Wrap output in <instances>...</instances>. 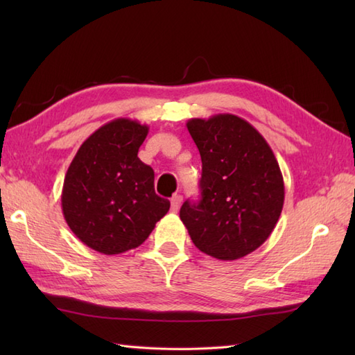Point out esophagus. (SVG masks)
<instances>
[{
    "mask_svg": "<svg viewBox=\"0 0 355 355\" xmlns=\"http://www.w3.org/2000/svg\"><path fill=\"white\" fill-rule=\"evenodd\" d=\"M182 201H183L182 195H173V197L171 198V210H172V212H177L180 206H182Z\"/></svg>",
    "mask_w": 355,
    "mask_h": 355,
    "instance_id": "34e87169",
    "label": "esophagus"
}]
</instances>
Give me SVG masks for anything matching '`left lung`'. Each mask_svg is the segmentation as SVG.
Masks as SVG:
<instances>
[{
  "instance_id": "obj_1",
  "label": "left lung",
  "mask_w": 355,
  "mask_h": 355,
  "mask_svg": "<svg viewBox=\"0 0 355 355\" xmlns=\"http://www.w3.org/2000/svg\"><path fill=\"white\" fill-rule=\"evenodd\" d=\"M186 126L201 155V200L184 201L180 218L202 253L244 258L266 243L281 216L279 163L258 130L235 114L191 119Z\"/></svg>"
}]
</instances>
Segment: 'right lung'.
I'll return each mask as SVG.
<instances>
[{
	"mask_svg": "<svg viewBox=\"0 0 355 355\" xmlns=\"http://www.w3.org/2000/svg\"><path fill=\"white\" fill-rule=\"evenodd\" d=\"M148 125L120 117L82 143L65 173L62 214L82 243L103 254L139 247L168 214L154 171L137 157Z\"/></svg>",
	"mask_w": 355,
	"mask_h": 355,
	"instance_id": "add662e5",
	"label": "right lung"
}]
</instances>
